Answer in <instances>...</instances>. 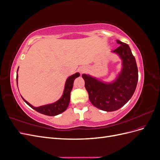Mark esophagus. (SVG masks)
<instances>
[{
  "label": "esophagus",
  "mask_w": 160,
  "mask_h": 160,
  "mask_svg": "<svg viewBox=\"0 0 160 160\" xmlns=\"http://www.w3.org/2000/svg\"><path fill=\"white\" fill-rule=\"evenodd\" d=\"M86 69L85 68V67H81V68L79 69V72H81V73H83V72H84L85 71Z\"/></svg>",
  "instance_id": "esophagus-1"
}]
</instances>
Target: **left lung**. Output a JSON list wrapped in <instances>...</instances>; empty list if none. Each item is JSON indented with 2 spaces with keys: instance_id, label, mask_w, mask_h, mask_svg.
Listing matches in <instances>:
<instances>
[{
  "instance_id": "8db88e82",
  "label": "left lung",
  "mask_w": 160,
  "mask_h": 160,
  "mask_svg": "<svg viewBox=\"0 0 160 160\" xmlns=\"http://www.w3.org/2000/svg\"><path fill=\"white\" fill-rule=\"evenodd\" d=\"M117 42L120 45L112 52L122 59V69L114 81L103 82L89 75H82L91 103L105 111L122 108L132 98L138 81L136 61L129 45L119 40Z\"/></svg>"
}]
</instances>
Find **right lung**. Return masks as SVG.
Listing matches in <instances>:
<instances>
[{
    "label": "right lung",
    "instance_id": "right-lung-1",
    "mask_svg": "<svg viewBox=\"0 0 160 160\" xmlns=\"http://www.w3.org/2000/svg\"><path fill=\"white\" fill-rule=\"evenodd\" d=\"M18 68L17 69L18 72ZM80 74L79 72H76L75 74H73L69 77L66 80L65 88L63 91V93H62L61 98L57 101L56 102L52 103L51 104H47L45 105L40 106V107H34L31 104L27 101L25 99H24L21 96V98L24 100V101L28 105H29L31 108L37 111V112L44 114L46 115L49 116H55L59 115L67 109L68 108L69 102H70V96H71V91L72 89V86H73L74 80L77 78V77H79ZM17 83L18 86V74H17Z\"/></svg>",
    "mask_w": 160,
    "mask_h": 160
}]
</instances>
